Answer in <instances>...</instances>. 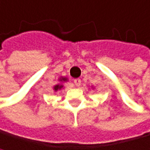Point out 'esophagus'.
I'll return each instance as SVG.
<instances>
[{
    "mask_svg": "<svg viewBox=\"0 0 150 150\" xmlns=\"http://www.w3.org/2000/svg\"><path fill=\"white\" fill-rule=\"evenodd\" d=\"M74 83L76 86H79V85L81 84V80L79 79V78H74Z\"/></svg>",
    "mask_w": 150,
    "mask_h": 150,
    "instance_id": "obj_1",
    "label": "esophagus"
}]
</instances>
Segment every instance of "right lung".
<instances>
[{
	"label": "right lung",
	"mask_w": 150,
	"mask_h": 150,
	"mask_svg": "<svg viewBox=\"0 0 150 150\" xmlns=\"http://www.w3.org/2000/svg\"><path fill=\"white\" fill-rule=\"evenodd\" d=\"M62 80H66V78H62ZM62 87H63V86H62L61 84H57V85H55V86L53 87V88H54V90H55V91H57L58 89H61Z\"/></svg>",
	"instance_id": "right-lung-1"
}]
</instances>
